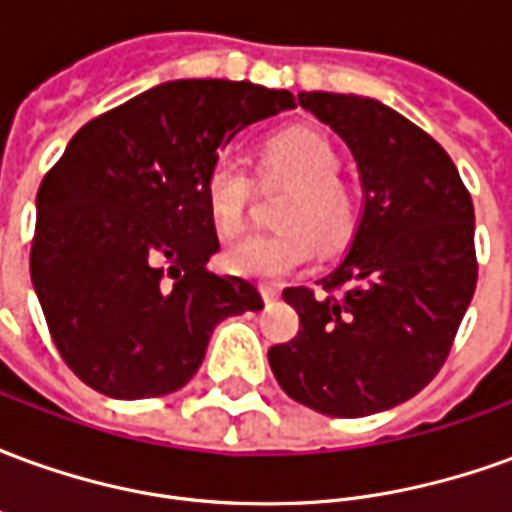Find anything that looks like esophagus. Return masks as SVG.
I'll list each match as a JSON object with an SVG mask.
<instances>
[{"label":"esophagus","instance_id":"esophagus-1","mask_svg":"<svg viewBox=\"0 0 512 512\" xmlns=\"http://www.w3.org/2000/svg\"><path fill=\"white\" fill-rule=\"evenodd\" d=\"M260 296H263L266 304H274L279 299V288H274V285H260Z\"/></svg>","mask_w":512,"mask_h":512}]
</instances>
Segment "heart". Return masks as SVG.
Segmentation results:
<instances>
[{
	"label": "heart",
	"mask_w": 512,
	"mask_h": 512,
	"mask_svg": "<svg viewBox=\"0 0 512 512\" xmlns=\"http://www.w3.org/2000/svg\"><path fill=\"white\" fill-rule=\"evenodd\" d=\"M337 175L340 153L318 131L293 128L271 136L260 156V178L293 183L277 216L285 227L252 233L227 246L224 266L238 277L274 282L307 266L315 255V241L326 249L345 244L356 230L359 208L354 191ZM252 189L255 183L244 158L233 153L213 158L202 180V194L216 233L235 235L244 227Z\"/></svg>",
	"instance_id": "1"
}]
</instances>
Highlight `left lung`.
<instances>
[{"instance_id":"obj_1","label":"left lung","mask_w":512,"mask_h":512,"mask_svg":"<svg viewBox=\"0 0 512 512\" xmlns=\"http://www.w3.org/2000/svg\"><path fill=\"white\" fill-rule=\"evenodd\" d=\"M354 153L365 211L323 293L285 288L299 334L268 351L293 400L329 417L400 406L433 381L477 285L474 205L444 147L381 101L299 93Z\"/></svg>"}]
</instances>
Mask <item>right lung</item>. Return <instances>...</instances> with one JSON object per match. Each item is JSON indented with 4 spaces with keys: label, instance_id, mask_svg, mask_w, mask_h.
I'll return each mask as SVG.
<instances>
[{
    "label": "right lung",
    "instance_id": "obj_1",
    "mask_svg": "<svg viewBox=\"0 0 512 512\" xmlns=\"http://www.w3.org/2000/svg\"><path fill=\"white\" fill-rule=\"evenodd\" d=\"M293 106L252 82L158 84L79 128L49 169L29 271L57 351L95 392L169 395L216 323L263 310L252 282L205 266L219 238L202 180L238 131Z\"/></svg>",
    "mask_w": 512,
    "mask_h": 512
}]
</instances>
